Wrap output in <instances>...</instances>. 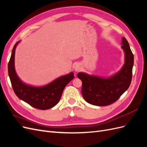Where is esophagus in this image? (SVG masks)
<instances>
[{"instance_id": "1", "label": "esophagus", "mask_w": 147, "mask_h": 147, "mask_svg": "<svg viewBox=\"0 0 147 147\" xmlns=\"http://www.w3.org/2000/svg\"><path fill=\"white\" fill-rule=\"evenodd\" d=\"M80 65L79 64H75V66H74V70H75V71H78V70H80Z\"/></svg>"}]
</instances>
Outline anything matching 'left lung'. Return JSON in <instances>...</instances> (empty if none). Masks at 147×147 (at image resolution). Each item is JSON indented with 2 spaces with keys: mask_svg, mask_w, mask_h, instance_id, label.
<instances>
[{
  "mask_svg": "<svg viewBox=\"0 0 147 147\" xmlns=\"http://www.w3.org/2000/svg\"><path fill=\"white\" fill-rule=\"evenodd\" d=\"M125 53V63L119 72L108 78L90 76L80 72L77 77L82 82V93L88 103L97 106L113 104L129 87L132 76L134 55L126 38L122 39Z\"/></svg>",
  "mask_w": 147,
  "mask_h": 147,
  "instance_id": "left-lung-1",
  "label": "left lung"
}]
</instances>
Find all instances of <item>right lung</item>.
Returning <instances> with one entry per match:
<instances>
[{"instance_id": "right-lung-1", "label": "right lung", "mask_w": 147, "mask_h": 147, "mask_svg": "<svg viewBox=\"0 0 147 147\" xmlns=\"http://www.w3.org/2000/svg\"><path fill=\"white\" fill-rule=\"evenodd\" d=\"M17 42L13 47L8 64V75L13 90L19 98L40 110H47L55 106L59 101L64 88L74 77L73 72L56 79L42 87H33L22 82L15 72L14 67L15 53Z\"/></svg>"}]
</instances>
